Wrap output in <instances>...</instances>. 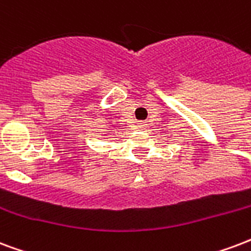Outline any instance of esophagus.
<instances>
[{"mask_svg": "<svg viewBox=\"0 0 251 251\" xmlns=\"http://www.w3.org/2000/svg\"><path fill=\"white\" fill-rule=\"evenodd\" d=\"M137 126L136 127L137 128H143V127H146V123H144V122H137Z\"/></svg>", "mask_w": 251, "mask_h": 251, "instance_id": "obj_1", "label": "esophagus"}]
</instances>
